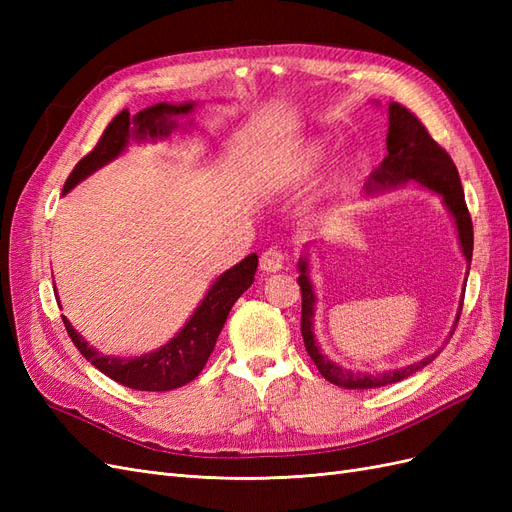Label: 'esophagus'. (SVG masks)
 <instances>
[{
    "mask_svg": "<svg viewBox=\"0 0 512 512\" xmlns=\"http://www.w3.org/2000/svg\"><path fill=\"white\" fill-rule=\"evenodd\" d=\"M260 269L265 273H275L284 269V254L277 247H269V250L260 256Z\"/></svg>",
    "mask_w": 512,
    "mask_h": 512,
    "instance_id": "1",
    "label": "esophagus"
}]
</instances>
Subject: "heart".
<instances>
[{
  "label": "heart",
  "instance_id": "heart-1",
  "mask_svg": "<svg viewBox=\"0 0 512 512\" xmlns=\"http://www.w3.org/2000/svg\"><path fill=\"white\" fill-rule=\"evenodd\" d=\"M327 143L322 141V138H309V141H305L299 149L292 151L290 156V168H288V177L292 181H303V179H309L312 177L316 170L320 168V164L324 162V158H327ZM348 162L342 160L337 162L335 168L331 170L329 175V181H327V188L333 190L337 188L339 183H344L346 177H348Z\"/></svg>",
  "mask_w": 512,
  "mask_h": 512
}]
</instances>
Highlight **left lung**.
I'll return each instance as SVG.
<instances>
[{"instance_id": "8db88e82", "label": "left lung", "mask_w": 512, "mask_h": 512, "mask_svg": "<svg viewBox=\"0 0 512 512\" xmlns=\"http://www.w3.org/2000/svg\"><path fill=\"white\" fill-rule=\"evenodd\" d=\"M408 183H416L421 188H427L431 192L440 194L446 211L453 215L455 228H457V239L461 254L468 262H472V247H474V232H472V220L468 213L466 198H463L461 179L457 173V166L451 160V156L433 141L425 126L418 121L408 108H404L397 102L389 104V132H386V158L382 164L369 175L365 183V196H376L386 190H397L406 188ZM299 286L303 294V305H301V335L305 342L307 354L312 356L320 374L327 378L331 384L342 386V389H378V386H386L404 380L412 376L414 371L423 369L429 365L436 356L440 354L433 352L427 354L425 359L416 361L412 365H406L401 369H389L380 371V374H371V371H359V369H346L339 363H333L327 354H322L316 333H314V316H316V288L312 282V275H309V245H305V252L299 258ZM468 271L463 286L468 282ZM463 305V294L459 301V312L455 316V324L451 329V335L459 322ZM448 335V337H451Z\"/></svg>"}]
</instances>
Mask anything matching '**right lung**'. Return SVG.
Masks as SVG:
<instances>
[{
  "mask_svg": "<svg viewBox=\"0 0 512 512\" xmlns=\"http://www.w3.org/2000/svg\"><path fill=\"white\" fill-rule=\"evenodd\" d=\"M194 106L196 102H158L143 108V111L136 115L121 111L111 123H108V128L104 130L96 149L87 153V156L74 166L64 185V194H68L72 188H76V185L85 181L89 175H94L96 170H100L108 162L117 160L121 153L128 149L130 143L166 141V138L173 136V132L183 128L181 119L190 117ZM188 123L192 126V119H188ZM188 123H185V126H188ZM256 267L258 256L250 254L241 262H237L235 267L224 271L218 280L211 284L203 301L198 303L194 314L177 331V335L170 337V342H166L153 352L141 356L102 354L94 346H89V342H85V337L76 331L70 320L64 316L66 331L74 346L79 348V352L91 365L100 369L102 374L111 380L128 386V389L156 393L179 389V386L192 382L200 371H203L207 359L215 348V342H218V335L224 329V322L230 314L232 305H235L241 294L254 284Z\"/></svg>",
  "mask_w": 512,
  "mask_h": 512,
  "instance_id": "1",
  "label": "right lung"
}]
</instances>
